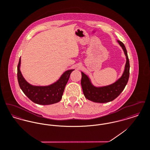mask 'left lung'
Returning <instances> with one entry per match:
<instances>
[{
    "mask_svg": "<svg viewBox=\"0 0 150 150\" xmlns=\"http://www.w3.org/2000/svg\"><path fill=\"white\" fill-rule=\"evenodd\" d=\"M117 41L122 48L126 57L124 70L121 77L111 84L102 86H96L92 84L89 77L83 72H81V85L84 95L86 99L97 103H106L112 101L120 95L127 84L130 69L127 51L123 43L120 40Z\"/></svg>",
    "mask_w": 150,
    "mask_h": 150,
    "instance_id": "obj_1",
    "label": "left lung"
}]
</instances>
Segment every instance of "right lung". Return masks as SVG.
Instances as JSON below:
<instances>
[{
	"mask_svg": "<svg viewBox=\"0 0 150 150\" xmlns=\"http://www.w3.org/2000/svg\"><path fill=\"white\" fill-rule=\"evenodd\" d=\"M21 57L17 66V79L22 92L30 100L36 104L48 105L59 102L70 74L74 69L64 71L58 80L49 86H33L23 78L20 70Z\"/></svg>",
	"mask_w": 150,
	"mask_h": 150,
	"instance_id": "1",
	"label": "right lung"
}]
</instances>
